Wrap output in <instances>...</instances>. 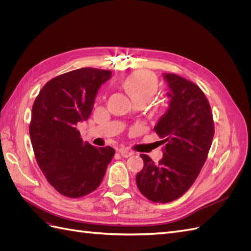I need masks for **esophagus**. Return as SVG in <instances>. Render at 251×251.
Returning a JSON list of instances; mask_svg holds the SVG:
<instances>
[{
	"mask_svg": "<svg viewBox=\"0 0 251 251\" xmlns=\"http://www.w3.org/2000/svg\"><path fill=\"white\" fill-rule=\"evenodd\" d=\"M119 154L123 156L124 158H127V157H130V156H132V151H130V150H127V149H120L119 150Z\"/></svg>",
	"mask_w": 251,
	"mask_h": 251,
	"instance_id": "34e87169",
	"label": "esophagus"
}]
</instances>
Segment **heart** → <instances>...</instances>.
Returning <instances> with one entry per match:
<instances>
[{"instance_id": "b5f03b06", "label": "heart", "mask_w": 251, "mask_h": 251, "mask_svg": "<svg viewBox=\"0 0 251 251\" xmlns=\"http://www.w3.org/2000/svg\"><path fill=\"white\" fill-rule=\"evenodd\" d=\"M121 87L135 102H147L158 91L159 81L155 74L138 70L128 74L121 81Z\"/></svg>"}]
</instances>
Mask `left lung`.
<instances>
[{"instance_id":"obj_1","label":"left lung","mask_w":251,"mask_h":251,"mask_svg":"<svg viewBox=\"0 0 251 251\" xmlns=\"http://www.w3.org/2000/svg\"><path fill=\"white\" fill-rule=\"evenodd\" d=\"M171 98L154 131L164 143L159 163L141 154L143 169L136 175L140 193L156 203L176 200L193 185L207 158L215 135L206 96L196 83L164 73Z\"/></svg>"}]
</instances>
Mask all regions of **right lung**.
<instances>
[{
    "label": "right lung",
    "mask_w": 251,
    "mask_h": 251,
    "mask_svg": "<svg viewBox=\"0 0 251 251\" xmlns=\"http://www.w3.org/2000/svg\"><path fill=\"white\" fill-rule=\"evenodd\" d=\"M112 72L81 68L49 80L35 98L29 134L41 171L63 196L79 198L100 185L115 150L83 142L77 125L87 120Z\"/></svg>",
    "instance_id": "1"
}]
</instances>
